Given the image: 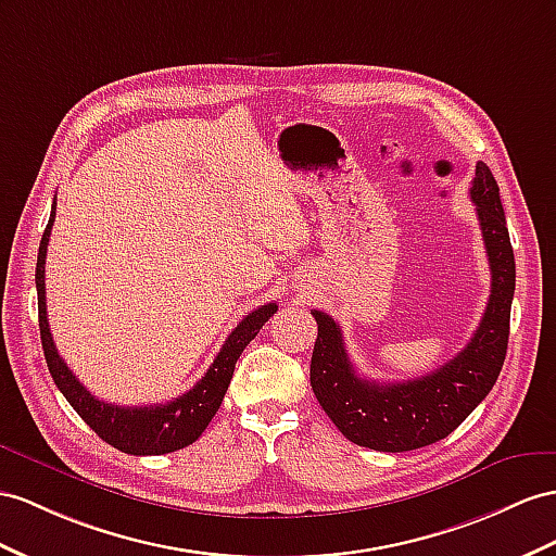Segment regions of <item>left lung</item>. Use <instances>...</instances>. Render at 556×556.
<instances>
[{
    "label": "left lung",
    "mask_w": 556,
    "mask_h": 556,
    "mask_svg": "<svg viewBox=\"0 0 556 556\" xmlns=\"http://www.w3.org/2000/svg\"><path fill=\"white\" fill-rule=\"evenodd\" d=\"M469 199L477 206L491 265V295L475 336L451 362L422 378L376 382L357 376L340 326L326 312L317 319L309 386L326 416L350 441L374 451L402 453L448 437L491 392L507 354L509 309L515 298V251L509 244L501 190L479 162Z\"/></svg>",
    "instance_id": "1"
}]
</instances>
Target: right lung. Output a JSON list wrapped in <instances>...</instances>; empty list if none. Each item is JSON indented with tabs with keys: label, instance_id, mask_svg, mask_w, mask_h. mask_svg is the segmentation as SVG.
<instances>
[{
	"label": "right lung",
	"instance_id": "add662e5",
	"mask_svg": "<svg viewBox=\"0 0 556 556\" xmlns=\"http://www.w3.org/2000/svg\"><path fill=\"white\" fill-rule=\"evenodd\" d=\"M53 218H55V202L51 206V218H49L47 230L39 241V255H37V269H35L39 336H41V348H45V357H47V366L53 382L59 386L70 406L77 410L79 418L87 422L98 437L122 453L162 455V453L190 446L192 441L202 437L211 418L216 416V410L223 404V396L227 388H230L239 354L244 352V348L255 336H258L263 324L275 315L277 303H267V305H261L258 309L249 312V315L237 324V329L227 336L225 345L216 354V359H213L202 380H199L192 390L176 396V400H170L166 404H156V406H115V404L101 402L81 386L73 371H70L51 338L49 319H47L45 265H47V247H49Z\"/></svg>",
	"mask_w": 556,
	"mask_h": 556
}]
</instances>
